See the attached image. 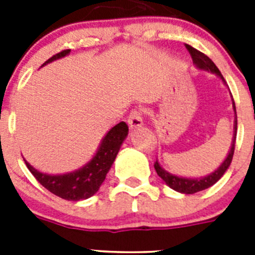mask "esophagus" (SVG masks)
<instances>
[{"mask_svg":"<svg viewBox=\"0 0 255 255\" xmlns=\"http://www.w3.org/2000/svg\"><path fill=\"white\" fill-rule=\"evenodd\" d=\"M128 123L131 129H136V128H140L143 125V117H141L140 110H132L129 115V119H128Z\"/></svg>","mask_w":255,"mask_h":255,"instance_id":"34e87169","label":"esophagus"}]
</instances>
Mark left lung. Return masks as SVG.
<instances>
[{
  "instance_id": "obj_1",
  "label": "left lung",
  "mask_w": 255,
  "mask_h": 255,
  "mask_svg": "<svg viewBox=\"0 0 255 255\" xmlns=\"http://www.w3.org/2000/svg\"><path fill=\"white\" fill-rule=\"evenodd\" d=\"M186 49L190 53L191 58H193V62H194L195 66L200 70H206V71H211V73L216 74L218 78L225 83V79L222 76V74L220 73V70L217 69L215 64H213V61L206 56L204 53H202L200 51L195 49L194 47L189 46L186 44ZM233 105H234V111H235L236 115V108H235V103H234L233 100ZM236 130H238V119L235 117V123H234V139L233 143H231V148H230V152L227 154V157L225 158V161L220 164V167L215 171V172L209 173L207 176L204 177H198V179H188V177H180V176H175L172 173L167 172L166 170L161 167V164L158 163V161H155L154 163V168L158 173V176L163 180L171 189L173 190L179 191V193H184V194H194V193H198V191H202L204 189H208L209 186H212L213 184L218 181L221 177L224 176V173L226 172L227 168L230 167V164H231V161H233L234 157V150H235V140H236Z\"/></svg>"
}]
</instances>
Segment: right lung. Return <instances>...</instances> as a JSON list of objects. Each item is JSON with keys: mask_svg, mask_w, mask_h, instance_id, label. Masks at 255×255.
I'll return each mask as SVG.
<instances>
[{"mask_svg": "<svg viewBox=\"0 0 255 255\" xmlns=\"http://www.w3.org/2000/svg\"><path fill=\"white\" fill-rule=\"evenodd\" d=\"M69 53L70 49L58 52L55 56L48 58L42 66L49 64L52 61L65 57ZM128 132H129V126L124 121L115 125L105 135L93 158L83 167L73 172L62 173V175H48V173L39 172L25 159L24 161L37 181L40 185H43L47 190L51 191L52 194L57 195L62 199L73 200V202L88 199L96 194L100 186L102 185V182L105 181L106 175L111 168L117 153L120 150L121 144L128 136Z\"/></svg>", "mask_w": 255, "mask_h": 255, "instance_id": "obj_1", "label": "right lung"}]
</instances>
